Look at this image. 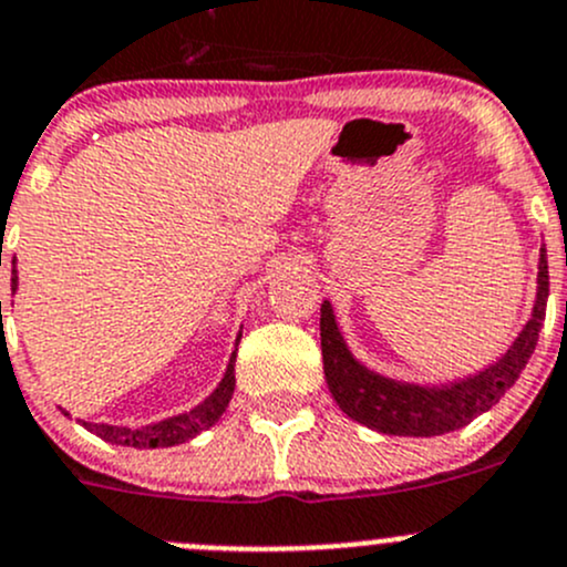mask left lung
Wrapping results in <instances>:
<instances>
[{"label":"left lung","instance_id":"8db88e82","mask_svg":"<svg viewBox=\"0 0 567 567\" xmlns=\"http://www.w3.org/2000/svg\"><path fill=\"white\" fill-rule=\"evenodd\" d=\"M548 301V260L546 247H540L537 260V290L529 320L518 331L496 362L466 379L444 381V384H414L375 373L359 362L342 337L331 301L320 305V351H323V373L331 398L351 420L390 436H442L468 425L474 416L485 414L505 392L518 381L527 368L537 334L546 320Z\"/></svg>","mask_w":567,"mask_h":567}]
</instances>
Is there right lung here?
Wrapping results in <instances>:
<instances>
[{"label": "right lung", "mask_w": 567, "mask_h": 567, "mask_svg": "<svg viewBox=\"0 0 567 567\" xmlns=\"http://www.w3.org/2000/svg\"><path fill=\"white\" fill-rule=\"evenodd\" d=\"M10 285H13V293H16V288H19V277H16V271H13V279H10ZM238 342H241V331H238L236 351H233L230 362H227L225 375H221V381H219V384H216V390L210 392L208 398L203 400V403L194 405L192 411H186V414L167 416V420L153 422V425H145V427L106 425V422H84V420H79V422H82V425L87 427L90 433L101 436V439H104V442L120 444V447L151 450V447H175V444L188 442V439L199 436V433H203V431L214 427L216 422H219V416L227 411V405H230L233 390H236V353H238ZM62 414L68 416V411L62 409Z\"/></svg>", "instance_id": "add662e5"}]
</instances>
